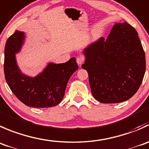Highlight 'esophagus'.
Returning a JSON list of instances; mask_svg holds the SVG:
<instances>
[{"label": "esophagus", "mask_w": 149, "mask_h": 149, "mask_svg": "<svg viewBox=\"0 0 149 149\" xmlns=\"http://www.w3.org/2000/svg\"><path fill=\"white\" fill-rule=\"evenodd\" d=\"M84 61H85V58L83 56H78L77 58V64L79 66H81V64L84 62Z\"/></svg>", "instance_id": "esophagus-1"}]
</instances>
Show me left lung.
Segmentation results:
<instances>
[{
	"label": "left lung",
	"mask_w": 149,
	"mask_h": 149,
	"mask_svg": "<svg viewBox=\"0 0 149 149\" xmlns=\"http://www.w3.org/2000/svg\"><path fill=\"white\" fill-rule=\"evenodd\" d=\"M82 69L88 73L93 95L103 104L130 99L142 83L146 56L138 34L126 22L114 25L107 39L101 38L83 51Z\"/></svg>",
	"instance_id": "8db88e82"
}]
</instances>
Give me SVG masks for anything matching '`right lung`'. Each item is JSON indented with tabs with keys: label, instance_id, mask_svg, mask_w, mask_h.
<instances>
[{
	"label": "right lung",
	"instance_id": "right-lung-1",
	"mask_svg": "<svg viewBox=\"0 0 149 149\" xmlns=\"http://www.w3.org/2000/svg\"><path fill=\"white\" fill-rule=\"evenodd\" d=\"M25 38L23 32L16 30L6 42L4 74L13 93L27 107L48 108L58 105L65 93L70 77L78 70L74 57L63 64L49 63L43 71L31 77L22 73L15 54L20 51Z\"/></svg>",
	"mask_w": 149,
	"mask_h": 149
}]
</instances>
